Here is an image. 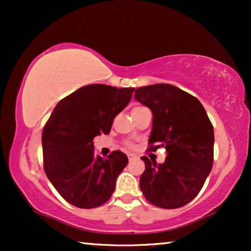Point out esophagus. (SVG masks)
Instances as JSON below:
<instances>
[{"label": "esophagus", "instance_id": "obj_1", "mask_svg": "<svg viewBox=\"0 0 251 251\" xmlns=\"http://www.w3.org/2000/svg\"><path fill=\"white\" fill-rule=\"evenodd\" d=\"M128 159H129V162H131V161H133V160H136V159H137V156H136V155H133V154H129V155H128Z\"/></svg>", "mask_w": 251, "mask_h": 251}]
</instances>
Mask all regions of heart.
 I'll use <instances>...</instances> for the list:
<instances>
[{
	"label": "heart",
	"mask_w": 251,
	"mask_h": 251,
	"mask_svg": "<svg viewBox=\"0 0 251 251\" xmlns=\"http://www.w3.org/2000/svg\"><path fill=\"white\" fill-rule=\"evenodd\" d=\"M126 146H128L129 149H133V147H135V144L128 142V143H126Z\"/></svg>",
	"instance_id": "heart-1"
}]
</instances>
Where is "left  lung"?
<instances>
[{
    "mask_svg": "<svg viewBox=\"0 0 251 251\" xmlns=\"http://www.w3.org/2000/svg\"><path fill=\"white\" fill-rule=\"evenodd\" d=\"M135 99L153 113L149 151L164 147V163L147 156L139 186L159 208L176 209L199 194L214 162V126L198 98L167 83L136 89Z\"/></svg>",
    "mask_w": 251,
    "mask_h": 251,
    "instance_id": "8db88e82",
    "label": "left lung"
}]
</instances>
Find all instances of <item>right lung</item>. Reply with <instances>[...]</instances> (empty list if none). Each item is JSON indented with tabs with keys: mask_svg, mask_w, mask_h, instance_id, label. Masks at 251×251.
I'll use <instances>...</instances> for the list:
<instances>
[{
	"mask_svg": "<svg viewBox=\"0 0 251 251\" xmlns=\"http://www.w3.org/2000/svg\"><path fill=\"white\" fill-rule=\"evenodd\" d=\"M135 88L84 85L58 102L42 132L43 168L58 193L82 209L109 200L128 156L114 151L94 154V138L111 131L113 120L131 99Z\"/></svg>",
	"mask_w": 251,
	"mask_h": 251,
	"instance_id": "right-lung-1",
	"label": "right lung"
}]
</instances>
